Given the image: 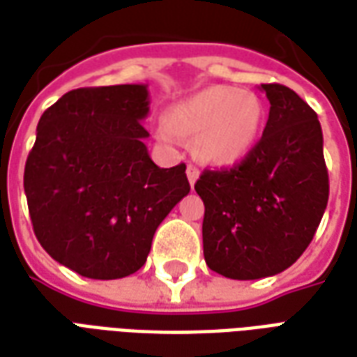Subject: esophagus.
<instances>
[{"label": "esophagus", "mask_w": 357, "mask_h": 357, "mask_svg": "<svg viewBox=\"0 0 357 357\" xmlns=\"http://www.w3.org/2000/svg\"><path fill=\"white\" fill-rule=\"evenodd\" d=\"M199 176H201L199 168H195L193 164H189V166H187V179H189V183H191V185H195V181L199 179Z\"/></svg>", "instance_id": "obj_1"}]
</instances>
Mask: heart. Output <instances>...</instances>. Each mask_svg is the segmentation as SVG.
Listing matches in <instances>:
<instances>
[{"mask_svg": "<svg viewBox=\"0 0 357 357\" xmlns=\"http://www.w3.org/2000/svg\"><path fill=\"white\" fill-rule=\"evenodd\" d=\"M266 120L262 99L233 86H210L164 110V130L191 141L195 158L233 166L255 149Z\"/></svg>", "mask_w": 357, "mask_h": 357, "instance_id": "b5f03b06", "label": "heart"}]
</instances>
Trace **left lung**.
<instances>
[{"mask_svg": "<svg viewBox=\"0 0 357 357\" xmlns=\"http://www.w3.org/2000/svg\"><path fill=\"white\" fill-rule=\"evenodd\" d=\"M269 118L262 139L229 170H204L202 247L212 271L262 279L291 268L312 243L329 201L323 133L291 88L262 84Z\"/></svg>", "mask_w": 357, "mask_h": 357, "instance_id": "left-lung-1", "label": "left lung"}]
</instances>
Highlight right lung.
Instances as JSON below:
<instances>
[{
	"label": "right lung",
	"mask_w": 357,
	"mask_h": 357,
	"mask_svg": "<svg viewBox=\"0 0 357 357\" xmlns=\"http://www.w3.org/2000/svg\"><path fill=\"white\" fill-rule=\"evenodd\" d=\"M143 84L65 93L38 122L24 193L45 252L89 279H120L145 264L156 227L189 193L185 164L158 168Z\"/></svg>",
	"instance_id": "add662e5"
}]
</instances>
